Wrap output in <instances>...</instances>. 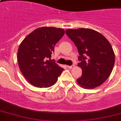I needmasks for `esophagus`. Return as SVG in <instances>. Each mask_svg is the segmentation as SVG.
<instances>
[{"mask_svg": "<svg viewBox=\"0 0 121 121\" xmlns=\"http://www.w3.org/2000/svg\"><path fill=\"white\" fill-rule=\"evenodd\" d=\"M75 66V64H73L72 65V66H67V68H70V69H71V68H74Z\"/></svg>", "mask_w": 121, "mask_h": 121, "instance_id": "obj_1", "label": "esophagus"}]
</instances>
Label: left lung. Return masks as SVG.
Listing matches in <instances>:
<instances>
[{
  "instance_id": "obj_1",
  "label": "left lung",
  "mask_w": 121,
  "mask_h": 121,
  "mask_svg": "<svg viewBox=\"0 0 121 121\" xmlns=\"http://www.w3.org/2000/svg\"><path fill=\"white\" fill-rule=\"evenodd\" d=\"M66 34L78 51L82 70L78 85L91 89L100 86L108 78L112 71L115 55L111 44L103 35L93 29L80 28L66 29Z\"/></svg>"
}]
</instances>
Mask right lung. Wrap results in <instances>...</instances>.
<instances>
[{
  "label": "right lung",
  "instance_id": "1",
  "mask_svg": "<svg viewBox=\"0 0 121 121\" xmlns=\"http://www.w3.org/2000/svg\"><path fill=\"white\" fill-rule=\"evenodd\" d=\"M64 34L63 29L42 27L31 32L21 42L17 51L18 65L31 85L46 88L56 82L64 69L51 60V54Z\"/></svg>",
  "mask_w": 121,
  "mask_h": 121
}]
</instances>
